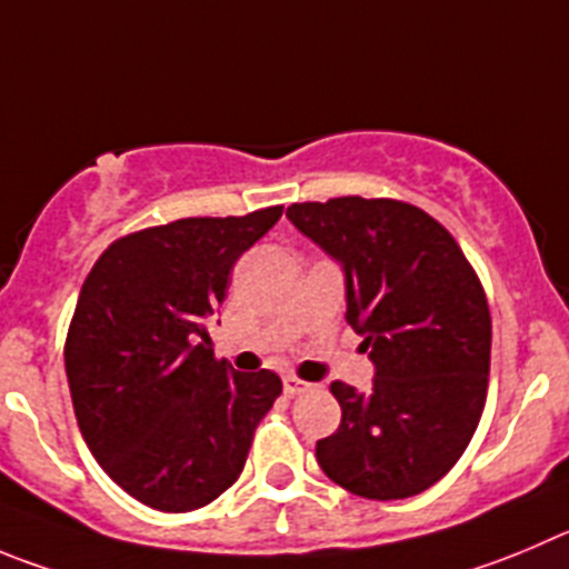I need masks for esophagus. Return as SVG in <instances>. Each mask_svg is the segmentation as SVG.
<instances>
[{"label":"esophagus","instance_id":"esophagus-1","mask_svg":"<svg viewBox=\"0 0 569 569\" xmlns=\"http://www.w3.org/2000/svg\"><path fill=\"white\" fill-rule=\"evenodd\" d=\"M283 390H286V396H300V392H309L311 385H309V381L297 379V376H286Z\"/></svg>","mask_w":569,"mask_h":569}]
</instances>
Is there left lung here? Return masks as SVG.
Returning <instances> with one entry per match:
<instances>
[{"label":"left lung","instance_id":"obj_1","mask_svg":"<svg viewBox=\"0 0 569 569\" xmlns=\"http://www.w3.org/2000/svg\"><path fill=\"white\" fill-rule=\"evenodd\" d=\"M286 216L342 267L345 320L376 368L368 392L331 385L342 421L317 440V463L365 500L416 497L458 463L480 423L486 291L449 230L407 201L342 196Z\"/></svg>","mask_w":569,"mask_h":569}]
</instances>
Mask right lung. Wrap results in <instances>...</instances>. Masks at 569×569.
Returning <instances> with one entry per match:
<instances>
[{"instance_id": "add662e5", "label": "right lung", "mask_w": 569, "mask_h": 569, "mask_svg": "<svg viewBox=\"0 0 569 569\" xmlns=\"http://www.w3.org/2000/svg\"><path fill=\"white\" fill-rule=\"evenodd\" d=\"M280 216L148 227L83 280L63 345L72 407L100 469L142 506L184 513L224 493L283 390L272 370L238 373L210 348L236 260Z\"/></svg>"}]
</instances>
